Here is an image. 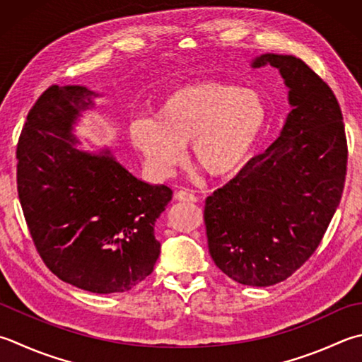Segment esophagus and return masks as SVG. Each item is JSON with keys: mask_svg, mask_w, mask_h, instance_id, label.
<instances>
[{"mask_svg": "<svg viewBox=\"0 0 362 362\" xmlns=\"http://www.w3.org/2000/svg\"><path fill=\"white\" fill-rule=\"evenodd\" d=\"M175 199L178 202H182V203H195L197 202V197L189 192V190H178V192L175 194Z\"/></svg>", "mask_w": 362, "mask_h": 362, "instance_id": "34e87169", "label": "esophagus"}]
</instances>
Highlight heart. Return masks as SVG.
I'll return each mask as SVG.
<instances>
[{
    "instance_id": "b5f03b06",
    "label": "heart",
    "mask_w": 362,
    "mask_h": 362,
    "mask_svg": "<svg viewBox=\"0 0 362 362\" xmlns=\"http://www.w3.org/2000/svg\"><path fill=\"white\" fill-rule=\"evenodd\" d=\"M269 122V105L254 88L195 80L170 90L158 117L135 119L131 140L158 176H170L190 145L192 160L213 178L240 173L254 158Z\"/></svg>"
}]
</instances>
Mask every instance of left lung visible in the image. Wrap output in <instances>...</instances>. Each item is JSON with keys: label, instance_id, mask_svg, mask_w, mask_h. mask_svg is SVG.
<instances>
[{"label": "left lung", "instance_id": "1", "mask_svg": "<svg viewBox=\"0 0 362 362\" xmlns=\"http://www.w3.org/2000/svg\"><path fill=\"white\" fill-rule=\"evenodd\" d=\"M276 67L291 107L277 140L206 199L214 263L238 284L269 287L315 252L342 197L346 140L331 88L293 54L263 53L252 67Z\"/></svg>", "mask_w": 362, "mask_h": 362}]
</instances>
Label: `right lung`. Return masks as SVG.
Masks as SVG:
<instances>
[{
	"label": "right lung",
	"mask_w": 362,
	"mask_h": 362,
	"mask_svg": "<svg viewBox=\"0 0 362 362\" xmlns=\"http://www.w3.org/2000/svg\"><path fill=\"white\" fill-rule=\"evenodd\" d=\"M104 94L53 85L26 118L17 184L33 241L49 269L81 290L107 295L137 287L160 254L154 225L172 200L118 162L108 146L83 149L75 135Z\"/></svg>",
	"instance_id": "add662e5"
}]
</instances>
